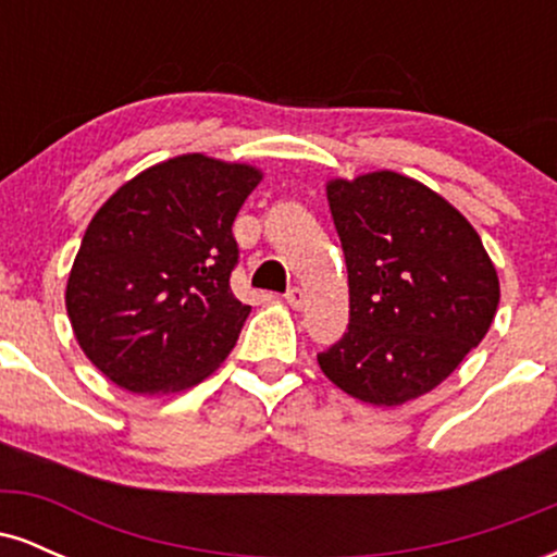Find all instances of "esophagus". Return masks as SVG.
<instances>
[{"mask_svg": "<svg viewBox=\"0 0 557 557\" xmlns=\"http://www.w3.org/2000/svg\"><path fill=\"white\" fill-rule=\"evenodd\" d=\"M285 300L290 309H304L306 306V293L300 290V287H290V290L285 293Z\"/></svg>", "mask_w": 557, "mask_h": 557, "instance_id": "esophagus-1", "label": "esophagus"}]
</instances>
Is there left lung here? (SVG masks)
Here are the masks:
<instances>
[{"instance_id":"obj_1","label":"left lung","mask_w":557,"mask_h":557,"mask_svg":"<svg viewBox=\"0 0 557 557\" xmlns=\"http://www.w3.org/2000/svg\"><path fill=\"white\" fill-rule=\"evenodd\" d=\"M327 201L350 322L317 361L350 398L403 406L447 380L487 335L500 304L495 264L469 220L413 177H335Z\"/></svg>"}]
</instances>
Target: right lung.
Returning a JSON list of instances; mask_svg holds the SVG:
<instances>
[{
	"label": "right lung",
	"instance_id": "right-lung-1",
	"mask_svg": "<svg viewBox=\"0 0 557 557\" xmlns=\"http://www.w3.org/2000/svg\"><path fill=\"white\" fill-rule=\"evenodd\" d=\"M261 170L183 154L127 181L88 222L67 277L75 341L107 380L181 393L227 359L251 306L230 287L235 214Z\"/></svg>",
	"mask_w": 557,
	"mask_h": 557
}]
</instances>
